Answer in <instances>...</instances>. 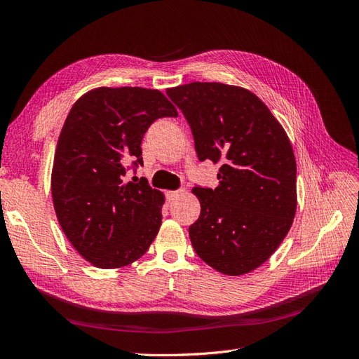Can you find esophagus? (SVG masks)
Instances as JSON below:
<instances>
[{"label": "esophagus", "mask_w": 359, "mask_h": 359, "mask_svg": "<svg viewBox=\"0 0 359 359\" xmlns=\"http://www.w3.org/2000/svg\"><path fill=\"white\" fill-rule=\"evenodd\" d=\"M184 193H186V190H184V189H180V190L168 191V193H166V196H168V199H169V201H175L178 196H181V194H184Z\"/></svg>", "instance_id": "34e87169"}]
</instances>
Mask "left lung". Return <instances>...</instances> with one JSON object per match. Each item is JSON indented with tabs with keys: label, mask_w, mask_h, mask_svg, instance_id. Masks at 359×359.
Masks as SVG:
<instances>
[{
	"label": "left lung",
	"mask_w": 359,
	"mask_h": 359,
	"mask_svg": "<svg viewBox=\"0 0 359 359\" xmlns=\"http://www.w3.org/2000/svg\"><path fill=\"white\" fill-rule=\"evenodd\" d=\"M186 116L201 161L220 163L219 186H196V255L226 276L269 259L297 211V161L289 137L257 95L241 86L191 82L166 90Z\"/></svg>",
	"instance_id": "8db88e82"
}]
</instances>
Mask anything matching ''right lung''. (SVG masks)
<instances>
[{"label": "right lung", "mask_w": 359, "mask_h": 359, "mask_svg": "<svg viewBox=\"0 0 359 359\" xmlns=\"http://www.w3.org/2000/svg\"><path fill=\"white\" fill-rule=\"evenodd\" d=\"M177 115L158 90L140 86H102L70 109L53 157L52 199L62 232L94 266L130 265L154 241L165 196L126 173L144 165L148 127Z\"/></svg>", "instance_id": "obj_1"}]
</instances>
